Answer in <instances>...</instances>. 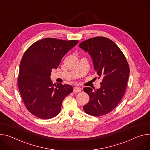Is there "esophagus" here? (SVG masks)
Wrapping results in <instances>:
<instances>
[{
	"label": "esophagus",
	"mask_w": 150,
	"mask_h": 150,
	"mask_svg": "<svg viewBox=\"0 0 150 150\" xmlns=\"http://www.w3.org/2000/svg\"><path fill=\"white\" fill-rule=\"evenodd\" d=\"M81 88H79V87H74V89H73V92L74 93H79V92H81Z\"/></svg>",
	"instance_id": "1"
}]
</instances>
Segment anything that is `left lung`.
I'll return each mask as SVG.
<instances>
[{
    "mask_svg": "<svg viewBox=\"0 0 150 150\" xmlns=\"http://www.w3.org/2000/svg\"><path fill=\"white\" fill-rule=\"evenodd\" d=\"M79 47L91 55L98 79H103L99 89H83L90 99L83 108L86 113L93 116L108 114L124 95L130 73L127 61L117 45L104 37L85 40Z\"/></svg>",
    "mask_w": 150,
    "mask_h": 150,
    "instance_id": "8db88e82",
    "label": "left lung"
}]
</instances>
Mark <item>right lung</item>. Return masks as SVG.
I'll list each match as a JSON object with an SVG mask.
<instances>
[{
	"label": "right lung",
	"instance_id": "add662e5",
	"mask_svg": "<svg viewBox=\"0 0 150 150\" xmlns=\"http://www.w3.org/2000/svg\"><path fill=\"white\" fill-rule=\"evenodd\" d=\"M78 43L76 40L46 38L26 50L20 64L18 85L24 103L32 114L49 119L59 113L64 99L73 88L53 84L50 76L52 69H57L62 57Z\"/></svg>",
	"mask_w": 150,
	"mask_h": 150
}]
</instances>
